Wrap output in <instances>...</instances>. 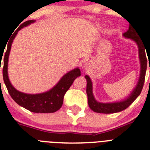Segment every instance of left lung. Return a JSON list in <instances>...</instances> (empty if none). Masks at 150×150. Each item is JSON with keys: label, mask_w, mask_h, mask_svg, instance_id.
Masks as SVG:
<instances>
[{"label": "left lung", "mask_w": 150, "mask_h": 150, "mask_svg": "<svg viewBox=\"0 0 150 150\" xmlns=\"http://www.w3.org/2000/svg\"><path fill=\"white\" fill-rule=\"evenodd\" d=\"M123 36L125 38L130 39L134 41L138 45L139 48V56L140 61V75L139 81L136 87L133 88L130 94L125 100L120 101L114 102V103H100L98 102L93 94V86L91 78L88 75H86L85 78L87 81L86 85V94L88 97V104L90 108L93 111L100 114H114L127 108L130 105L134 102V100L140 95L142 90L143 88L144 83L145 80V75L146 71V65H147V59L146 56V44L142 40L138 34L136 29L132 26H129V29L123 33Z\"/></svg>", "instance_id": "1"}]
</instances>
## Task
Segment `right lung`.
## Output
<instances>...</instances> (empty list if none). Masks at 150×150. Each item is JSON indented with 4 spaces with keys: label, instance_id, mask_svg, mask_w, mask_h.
<instances>
[{
    "label": "right lung",
    "instance_id": "right-lung-1",
    "mask_svg": "<svg viewBox=\"0 0 150 150\" xmlns=\"http://www.w3.org/2000/svg\"><path fill=\"white\" fill-rule=\"evenodd\" d=\"M36 20H30L23 23L15 31L14 36L8 42L6 51L4 55L3 77L5 85L11 98L22 107L33 113H54L61 108L63 104L64 96L73 81L81 76V70L78 67L69 71L63 75L59 82L49 91L40 94H26L16 89L9 81L8 75V62L11 44L18 31L23 28L33 23ZM3 57V56H1ZM0 58L2 59V58Z\"/></svg>",
    "mask_w": 150,
    "mask_h": 150
}]
</instances>
